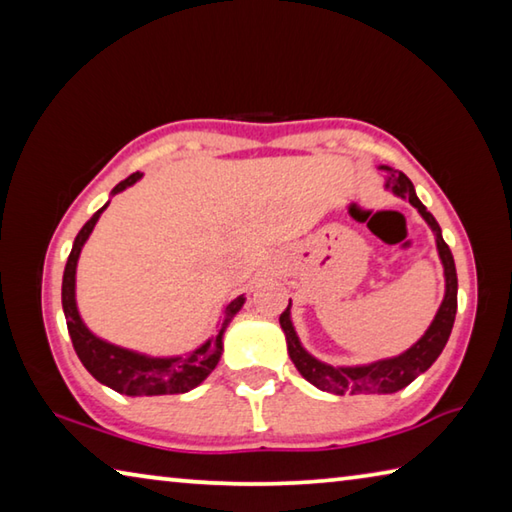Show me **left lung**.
<instances>
[{"label": "left lung", "mask_w": 512, "mask_h": 512, "mask_svg": "<svg viewBox=\"0 0 512 512\" xmlns=\"http://www.w3.org/2000/svg\"><path fill=\"white\" fill-rule=\"evenodd\" d=\"M386 169L391 176H388V187H393V192L402 198H409V203L413 207H418V212L422 214V219L431 225V230L436 232V241H438V253L440 259H443L445 266V280H447V291H445V300L440 305L436 318H433L431 327L427 329V334L413 345L411 350H406L404 354L395 359H386L379 363H372V366H361V368H334L327 366V363L316 361L311 354L302 350V345L298 341L296 332H293L291 318H289V307L280 314V325L287 334V345H289V357L293 361V366L298 368V372L305 377L309 384L318 386L320 391L334 393V395H384V393H397L402 391L404 386H409L411 381L422 375L433 361L440 357L445 343L452 334L454 327V318H456V291H458V280H456V266H454V257L452 250L445 244V239L440 237V228L436 219H433L431 212H427V207L420 203V198L415 196L413 183L404 176L402 171H391Z\"/></svg>", "instance_id": "left-lung-1"}]
</instances>
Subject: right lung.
Masks as SVG:
<instances>
[{"instance_id":"obj_1","label":"right lung","mask_w":512,"mask_h":512,"mask_svg":"<svg viewBox=\"0 0 512 512\" xmlns=\"http://www.w3.org/2000/svg\"><path fill=\"white\" fill-rule=\"evenodd\" d=\"M142 178V173H133L126 180L112 189V194L121 192V189L131 187L133 183ZM108 203L101 207L99 212H94L92 219L83 225L79 235L74 239L72 253L67 257L65 273H63V311L67 320L69 336H72V345L76 354L85 368H88L90 375L101 381V384L110 386L112 391L121 395H178L192 391L194 386L201 384V381L210 375L216 363L221 359V336L225 325L230 323V318L237 314L244 305V298L232 300L228 307H225L223 323L219 334H216L214 341H207L203 348H198L189 357H176V359H151L144 357V354H135L131 350L117 348V345H110L94 336L88 327L83 325V320L76 311V300H74V277H76V262H79L81 248L85 239L90 237L94 223L99 221V214L106 210Z\"/></svg>"}]
</instances>
